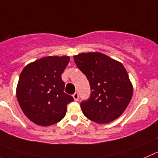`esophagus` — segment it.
Segmentation results:
<instances>
[{
    "label": "esophagus",
    "mask_w": 158,
    "mask_h": 158,
    "mask_svg": "<svg viewBox=\"0 0 158 158\" xmlns=\"http://www.w3.org/2000/svg\"><path fill=\"white\" fill-rule=\"evenodd\" d=\"M73 98H74V100L75 101H78L79 100V94H78V92H76V93L74 94L73 95Z\"/></svg>",
    "instance_id": "esophagus-1"
}]
</instances>
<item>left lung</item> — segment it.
<instances>
[{
    "label": "left lung",
    "instance_id": "8db88e82",
    "mask_svg": "<svg viewBox=\"0 0 158 158\" xmlns=\"http://www.w3.org/2000/svg\"><path fill=\"white\" fill-rule=\"evenodd\" d=\"M74 60L90 86V96L80 103L84 116L98 123L117 119L127 107L133 94L123 65L101 52L80 53L74 56Z\"/></svg>",
    "mask_w": 158,
    "mask_h": 158
}]
</instances>
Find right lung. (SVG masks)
I'll use <instances>...</instances> for the list:
<instances>
[{
  "label": "right lung",
  "instance_id": "1",
  "mask_svg": "<svg viewBox=\"0 0 158 158\" xmlns=\"http://www.w3.org/2000/svg\"><path fill=\"white\" fill-rule=\"evenodd\" d=\"M69 56H47L27 65L19 76L16 97L27 117L40 126L55 124L65 116L67 105L73 102L64 92L61 74Z\"/></svg>",
  "mask_w": 158,
  "mask_h": 158
}]
</instances>
